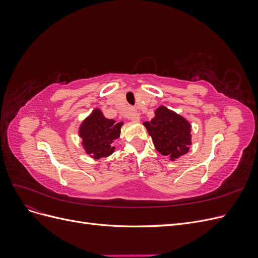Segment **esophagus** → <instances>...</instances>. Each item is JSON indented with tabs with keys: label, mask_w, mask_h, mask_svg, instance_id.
Listing matches in <instances>:
<instances>
[{
	"label": "esophagus",
	"mask_w": 258,
	"mask_h": 258,
	"mask_svg": "<svg viewBox=\"0 0 258 258\" xmlns=\"http://www.w3.org/2000/svg\"><path fill=\"white\" fill-rule=\"evenodd\" d=\"M129 119H131L132 121L135 122H139L140 121V113L138 111H131L129 114Z\"/></svg>",
	"instance_id": "obj_1"
}]
</instances>
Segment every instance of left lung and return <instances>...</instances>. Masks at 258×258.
Returning <instances> with one entry per match:
<instances>
[{
    "instance_id": "left-lung-1",
    "label": "left lung",
    "mask_w": 258,
    "mask_h": 258,
    "mask_svg": "<svg viewBox=\"0 0 258 258\" xmlns=\"http://www.w3.org/2000/svg\"><path fill=\"white\" fill-rule=\"evenodd\" d=\"M152 137L155 148L161 155L175 160L188 153L191 145V124L183 116L159 106L151 121L143 122Z\"/></svg>"
}]
</instances>
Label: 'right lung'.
Instances as JSON below:
<instances>
[{"label":"right lung","instance_id":"1","mask_svg":"<svg viewBox=\"0 0 258 258\" xmlns=\"http://www.w3.org/2000/svg\"><path fill=\"white\" fill-rule=\"evenodd\" d=\"M122 124V121L116 122L114 119L106 118L102 111L95 108L87 118L83 120L79 130L85 152L93 159L112 155L115 151L113 143L119 138Z\"/></svg>","mask_w":258,"mask_h":258}]
</instances>
